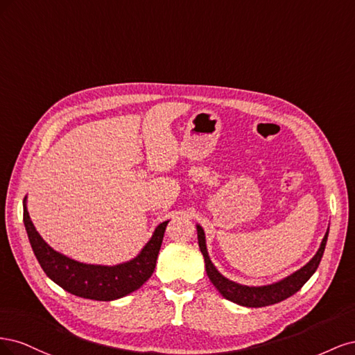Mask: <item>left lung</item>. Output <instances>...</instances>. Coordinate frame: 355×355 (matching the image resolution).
Masks as SVG:
<instances>
[{"label": "left lung", "mask_w": 355, "mask_h": 355, "mask_svg": "<svg viewBox=\"0 0 355 355\" xmlns=\"http://www.w3.org/2000/svg\"><path fill=\"white\" fill-rule=\"evenodd\" d=\"M197 235H198V245L200 250L204 257V263H206V272L210 278V282L213 286L219 290V293L225 297L231 300V302L241 305V306H249V308H259V306H268V305H274L282 302V300L290 297L295 295L297 290H300L313 274L317 271V268L320 265L321 257H323L324 249H326V243L329 237V228L324 234L323 241H321L317 253L311 257V261L305 263L300 270L295 271L293 274H290L282 280H278L271 284H265V286H245L235 283L230 278L222 275L218 268L213 265L210 261V256L207 252V244H206V234H204V230L197 223Z\"/></svg>", "instance_id": "obj_1"}]
</instances>
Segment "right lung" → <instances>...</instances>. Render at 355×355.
Instances as JSON below:
<instances>
[{
	"instance_id": "1",
	"label": "right lung",
	"mask_w": 355,
	"mask_h": 355,
	"mask_svg": "<svg viewBox=\"0 0 355 355\" xmlns=\"http://www.w3.org/2000/svg\"><path fill=\"white\" fill-rule=\"evenodd\" d=\"M24 223L32 250L42 271L71 295L93 300H115L133 293L149 280L155 270L157 257L168 220L161 222L153 237L133 259L116 265L84 263L58 252L42 240L32 223L26 197L24 200Z\"/></svg>"
}]
</instances>
